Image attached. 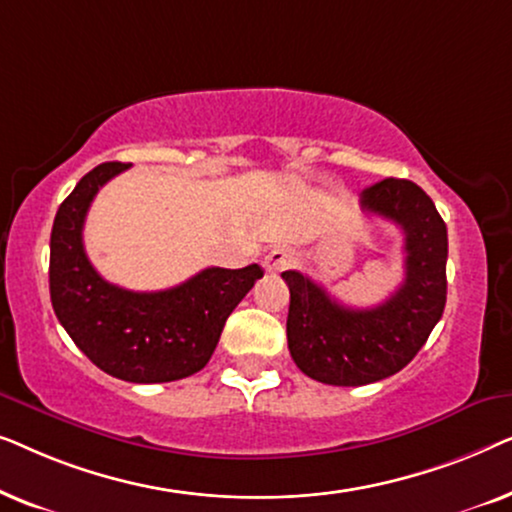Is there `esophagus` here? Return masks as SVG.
I'll list each match as a JSON object with an SVG mask.
<instances>
[{"label":"esophagus","mask_w":512,"mask_h":512,"mask_svg":"<svg viewBox=\"0 0 512 512\" xmlns=\"http://www.w3.org/2000/svg\"><path fill=\"white\" fill-rule=\"evenodd\" d=\"M293 263V251L286 247H275L270 249L263 258V268L268 272H282Z\"/></svg>","instance_id":"1"}]
</instances>
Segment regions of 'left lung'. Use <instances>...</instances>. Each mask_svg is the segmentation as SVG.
I'll return each instance as SVG.
<instances>
[{
  "label": "left lung",
  "instance_id": "left-lung-1",
  "mask_svg": "<svg viewBox=\"0 0 512 512\" xmlns=\"http://www.w3.org/2000/svg\"><path fill=\"white\" fill-rule=\"evenodd\" d=\"M359 205L405 235V279L382 305L354 310L298 270L282 272L291 291L289 352L307 377L333 387H361L408 366L443 317L447 298V228L429 195L408 179L389 177L368 186Z\"/></svg>",
  "mask_w": 512,
  "mask_h": 512
}]
</instances>
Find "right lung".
<instances>
[{"mask_svg": "<svg viewBox=\"0 0 512 512\" xmlns=\"http://www.w3.org/2000/svg\"><path fill=\"white\" fill-rule=\"evenodd\" d=\"M123 170L125 163L97 165L55 214L51 303L74 345L107 375L135 384L174 382L207 366L230 312L263 277V268H207L151 293L109 284L83 249V221L97 191Z\"/></svg>", "mask_w": 512, "mask_h": 512, "instance_id": "1", "label": "right lung"}]
</instances>
